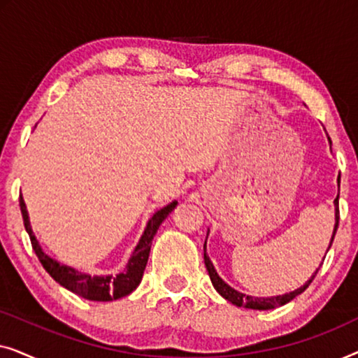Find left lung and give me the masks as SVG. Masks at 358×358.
<instances>
[{
  "label": "left lung",
  "instance_id": "obj_1",
  "mask_svg": "<svg viewBox=\"0 0 358 358\" xmlns=\"http://www.w3.org/2000/svg\"><path fill=\"white\" fill-rule=\"evenodd\" d=\"M327 140H329L331 143V138L327 136ZM337 184H339L341 187V176L337 178ZM334 213H336V223H334V231H332V236H331V243H329V248H327V251L331 249V244L334 241V236H336V231H337V224H339V195H337L336 200H334ZM203 259H205V267H207L208 271V275H210V280H212L215 290H217L220 295H222L224 300H228L229 303H233V305L236 306H243V308H249V310H273V308L277 306H283L287 305L288 301H292L293 298L300 295L306 290L308 287H310V283L313 282V278L316 277V273L320 268H316V272L313 273L310 277V280H308L305 285L296 288V290H293L290 293H285V295H277V296H267V298H261V296H251V295H246V293H241L238 290H234L233 287H229L227 282L223 280L222 277L218 275V272L215 271V266L213 262L210 261L208 254H207V239H205V244H203ZM324 261V259H322ZM321 267V266H320Z\"/></svg>",
  "mask_w": 358,
  "mask_h": 358
}]
</instances>
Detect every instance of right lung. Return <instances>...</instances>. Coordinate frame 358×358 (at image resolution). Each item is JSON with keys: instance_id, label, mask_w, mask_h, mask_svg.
I'll return each instance as SVG.
<instances>
[{"instance_id": "obj_1", "label": "right lung", "mask_w": 358, "mask_h": 358, "mask_svg": "<svg viewBox=\"0 0 358 358\" xmlns=\"http://www.w3.org/2000/svg\"><path fill=\"white\" fill-rule=\"evenodd\" d=\"M19 205H21V213L24 220V227L31 238L32 248L36 251L38 261L43 266V268L50 273L53 280L60 283L62 287H65L66 290H70L81 298L91 301H112L119 300L122 296L130 295L136 287L140 285L141 277H143L146 262H148L151 241H153L156 231H158L161 223L168 218V215L173 212L178 205V200L166 205L161 210H158L153 217L148 220L143 234H141L138 244H136L134 252L127 262L125 268L119 273H110V275H91V273H85L78 271L75 267L65 266L60 264L55 259L47 256L42 251L41 244H38L36 234H34L31 228V222H29V213L24 203V199H19Z\"/></svg>"}]
</instances>
